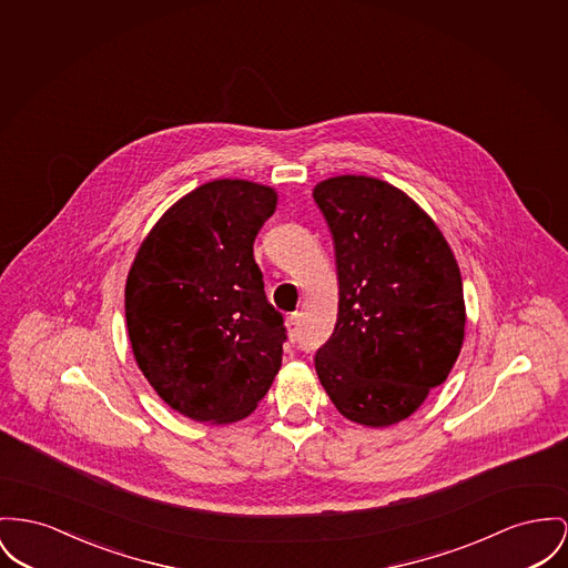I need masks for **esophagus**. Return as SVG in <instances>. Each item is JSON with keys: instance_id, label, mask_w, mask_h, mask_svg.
Wrapping results in <instances>:
<instances>
[{"instance_id": "esophagus-1", "label": "esophagus", "mask_w": 568, "mask_h": 568, "mask_svg": "<svg viewBox=\"0 0 568 568\" xmlns=\"http://www.w3.org/2000/svg\"><path fill=\"white\" fill-rule=\"evenodd\" d=\"M286 329H288V338L295 341L297 334H300V314L297 312L286 318Z\"/></svg>"}]
</instances>
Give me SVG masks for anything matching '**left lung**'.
Instances as JSON below:
<instances>
[{"instance_id":"obj_1","label":"left lung","mask_w":568,"mask_h":568,"mask_svg":"<svg viewBox=\"0 0 568 568\" xmlns=\"http://www.w3.org/2000/svg\"><path fill=\"white\" fill-rule=\"evenodd\" d=\"M334 236L338 318L314 357L342 416L385 428L416 414L465 338L463 280L430 215L373 176L342 174L312 191Z\"/></svg>"}]
</instances>
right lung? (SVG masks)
I'll list each match as a JSON object with an SVG mask.
<instances>
[{
	"label": "right lung",
	"instance_id": "1",
	"mask_svg": "<svg viewBox=\"0 0 568 568\" xmlns=\"http://www.w3.org/2000/svg\"><path fill=\"white\" fill-rule=\"evenodd\" d=\"M277 191L217 179L176 200L151 227L124 286L135 362L181 416H250L282 366V314L266 302L254 239Z\"/></svg>",
	"mask_w": 568,
	"mask_h": 568
}]
</instances>
